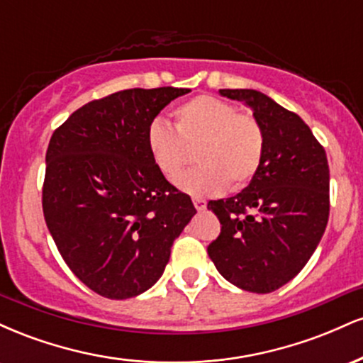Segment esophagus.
Here are the masks:
<instances>
[{
    "label": "esophagus",
    "mask_w": 363,
    "mask_h": 363,
    "mask_svg": "<svg viewBox=\"0 0 363 363\" xmlns=\"http://www.w3.org/2000/svg\"><path fill=\"white\" fill-rule=\"evenodd\" d=\"M193 203H194L196 210H198V211L205 210V208H206V201H205V199H201V198H194Z\"/></svg>",
    "instance_id": "1"
}]
</instances>
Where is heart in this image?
I'll use <instances>...</instances> for the list:
<instances>
[{
	"mask_svg": "<svg viewBox=\"0 0 363 363\" xmlns=\"http://www.w3.org/2000/svg\"><path fill=\"white\" fill-rule=\"evenodd\" d=\"M174 119L176 128L155 119L147 129L148 152L162 176L176 181L196 150L201 165L177 181L186 193L240 191L252 181L264 155V131L252 114L213 95H198L176 107Z\"/></svg>",
	"mask_w": 363,
	"mask_h": 363,
	"instance_id": "b5f03b06",
	"label": "heart"
}]
</instances>
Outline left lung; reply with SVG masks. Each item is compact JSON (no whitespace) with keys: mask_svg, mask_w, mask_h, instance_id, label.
I'll use <instances>...</instances> for the list:
<instances>
[{"mask_svg":"<svg viewBox=\"0 0 363 363\" xmlns=\"http://www.w3.org/2000/svg\"><path fill=\"white\" fill-rule=\"evenodd\" d=\"M220 95L251 107L264 131V155L245 189L208 203L222 223L208 256L232 285L269 294L297 277L326 230V152L295 112L268 95L251 89Z\"/></svg>","mask_w":363,"mask_h":363,"instance_id":"obj_1","label":"left lung"}]
</instances>
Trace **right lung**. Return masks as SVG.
Returning <instances> with one entry per match:
<instances>
[{"label": "right lung", "mask_w": 363, "mask_h": 363, "mask_svg": "<svg viewBox=\"0 0 363 363\" xmlns=\"http://www.w3.org/2000/svg\"><path fill=\"white\" fill-rule=\"evenodd\" d=\"M187 91H116L74 111L49 141L45 223L69 269L102 297L123 301L155 285L196 213L147 147L150 123Z\"/></svg>", "instance_id": "obj_1"}]
</instances>
